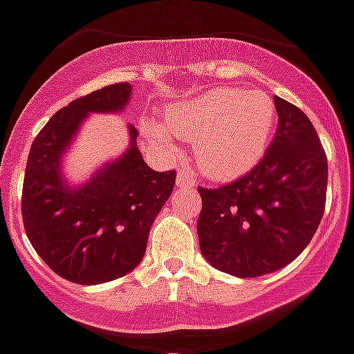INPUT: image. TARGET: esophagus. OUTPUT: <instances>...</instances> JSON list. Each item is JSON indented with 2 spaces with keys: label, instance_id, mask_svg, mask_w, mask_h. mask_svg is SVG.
<instances>
[{
  "label": "esophagus",
  "instance_id": "esophagus-1",
  "mask_svg": "<svg viewBox=\"0 0 354 354\" xmlns=\"http://www.w3.org/2000/svg\"><path fill=\"white\" fill-rule=\"evenodd\" d=\"M194 183V176L189 171H178V187H191Z\"/></svg>",
  "mask_w": 354,
  "mask_h": 354
}]
</instances>
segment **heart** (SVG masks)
Segmentation results:
<instances>
[{
	"mask_svg": "<svg viewBox=\"0 0 354 354\" xmlns=\"http://www.w3.org/2000/svg\"><path fill=\"white\" fill-rule=\"evenodd\" d=\"M165 124L145 122L151 136L169 144L172 135L192 140V153L203 174L236 178L259 162L277 124V109L263 91L214 88L191 100L172 104Z\"/></svg>",
	"mask_w": 354,
	"mask_h": 354,
	"instance_id": "1",
	"label": "heart"
}]
</instances>
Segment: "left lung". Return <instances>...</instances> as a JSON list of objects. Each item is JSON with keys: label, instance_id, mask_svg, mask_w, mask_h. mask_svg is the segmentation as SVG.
<instances>
[{"label": "left lung", "instance_id": "obj_1", "mask_svg": "<svg viewBox=\"0 0 354 354\" xmlns=\"http://www.w3.org/2000/svg\"><path fill=\"white\" fill-rule=\"evenodd\" d=\"M279 126L261 162L218 189L198 187L201 254L236 277H261L301 255L322 219L328 158L302 109L275 97Z\"/></svg>", "mask_w": 354, "mask_h": 354}]
</instances>
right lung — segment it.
<instances>
[{
    "instance_id": "obj_1",
    "label": "right lung",
    "mask_w": 354,
    "mask_h": 354,
    "mask_svg": "<svg viewBox=\"0 0 354 354\" xmlns=\"http://www.w3.org/2000/svg\"><path fill=\"white\" fill-rule=\"evenodd\" d=\"M131 90L118 82L75 99L50 118L30 147L21 198L25 232L41 259L70 283L91 286L135 270L176 182L174 171H153L144 162L133 126L129 149L91 180L73 187L62 176V154L84 118L124 111Z\"/></svg>"
}]
</instances>
